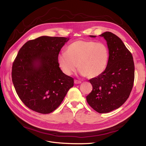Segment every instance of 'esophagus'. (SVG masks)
I'll return each instance as SVG.
<instances>
[{
  "label": "esophagus",
  "instance_id": "1",
  "mask_svg": "<svg viewBox=\"0 0 146 146\" xmlns=\"http://www.w3.org/2000/svg\"><path fill=\"white\" fill-rule=\"evenodd\" d=\"M74 83H75V84H80V83H82V82H81V81H78V80H75V81H74Z\"/></svg>",
  "mask_w": 146,
  "mask_h": 146
}]
</instances>
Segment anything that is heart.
<instances>
[{"label": "heart", "mask_w": 146, "mask_h": 146, "mask_svg": "<svg viewBox=\"0 0 146 146\" xmlns=\"http://www.w3.org/2000/svg\"><path fill=\"white\" fill-rule=\"evenodd\" d=\"M109 52L104 42L91 40H78L70 44L66 51L58 56L59 66L70 76L79 68V73L92 78L100 76L107 66Z\"/></svg>", "instance_id": "b5f03b06"}]
</instances>
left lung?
Instances as JSON below:
<instances>
[{"label":"left lung","mask_w":146,"mask_h":146,"mask_svg":"<svg viewBox=\"0 0 146 146\" xmlns=\"http://www.w3.org/2000/svg\"><path fill=\"white\" fill-rule=\"evenodd\" d=\"M100 36L107 42L109 58L104 72L89 80L93 89L86 101L95 111L104 113L119 108L127 100L134 84L135 68L132 54L119 37L108 31Z\"/></svg>","instance_id":"8db88e82"}]
</instances>
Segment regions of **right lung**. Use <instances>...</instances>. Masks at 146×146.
I'll use <instances>...</instances> for the list:
<instances>
[{
  "instance_id": "right-lung-1",
  "label": "right lung",
  "mask_w": 146,
  "mask_h": 146,
  "mask_svg": "<svg viewBox=\"0 0 146 146\" xmlns=\"http://www.w3.org/2000/svg\"><path fill=\"white\" fill-rule=\"evenodd\" d=\"M70 39L43 36L31 40L19 51L12 64V80L26 107L43 114L60 106L74 80L59 66L58 56Z\"/></svg>"
}]
</instances>
